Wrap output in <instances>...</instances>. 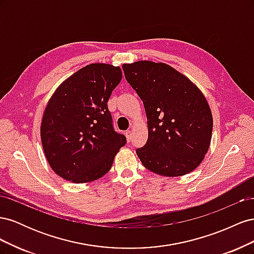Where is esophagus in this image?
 <instances>
[{"label": "esophagus", "instance_id": "obj_1", "mask_svg": "<svg viewBox=\"0 0 254 254\" xmlns=\"http://www.w3.org/2000/svg\"><path fill=\"white\" fill-rule=\"evenodd\" d=\"M125 134H126V137H127V141H128V142L131 141V136H132L131 131H130V130H127V131L125 132Z\"/></svg>", "mask_w": 254, "mask_h": 254}]
</instances>
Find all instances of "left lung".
<instances>
[{
  "label": "left lung",
  "mask_w": 254,
  "mask_h": 254,
  "mask_svg": "<svg viewBox=\"0 0 254 254\" xmlns=\"http://www.w3.org/2000/svg\"><path fill=\"white\" fill-rule=\"evenodd\" d=\"M125 78L143 101L148 139L136 155L165 177L193 172L209 150L213 118L205 97L187 76L153 61L123 64Z\"/></svg>",
  "instance_id": "left-lung-1"
}]
</instances>
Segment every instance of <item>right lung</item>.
<instances>
[{"mask_svg":"<svg viewBox=\"0 0 254 254\" xmlns=\"http://www.w3.org/2000/svg\"><path fill=\"white\" fill-rule=\"evenodd\" d=\"M122 79L119 66L92 64L55 91L44 110L41 142L52 170L74 183L110 171L126 136L114 130L108 99Z\"/></svg>","mask_w":254,"mask_h":254,"instance_id":"right-lung-1","label":"right lung"}]
</instances>
